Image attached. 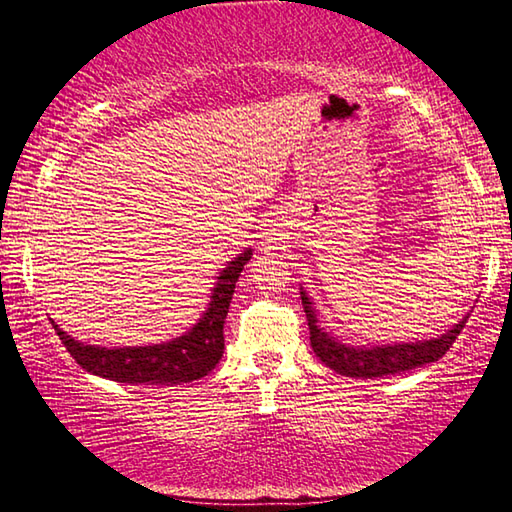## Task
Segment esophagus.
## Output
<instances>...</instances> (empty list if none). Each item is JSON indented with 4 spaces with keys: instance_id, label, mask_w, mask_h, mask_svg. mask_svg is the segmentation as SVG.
Listing matches in <instances>:
<instances>
[{
    "instance_id": "obj_1",
    "label": "esophagus",
    "mask_w": 512,
    "mask_h": 512,
    "mask_svg": "<svg viewBox=\"0 0 512 512\" xmlns=\"http://www.w3.org/2000/svg\"><path fill=\"white\" fill-rule=\"evenodd\" d=\"M262 244H264L266 248H273V246L277 244V237H275V232H271V235H266V237H264V241H262Z\"/></svg>"
}]
</instances>
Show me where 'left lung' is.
Returning <instances> with one entry per match:
<instances>
[{"label":"left lung","mask_w":512,"mask_h":512,"mask_svg":"<svg viewBox=\"0 0 512 512\" xmlns=\"http://www.w3.org/2000/svg\"><path fill=\"white\" fill-rule=\"evenodd\" d=\"M302 307H305L307 323H309V339L316 357L325 363L327 368L345 377L357 379H375L386 375H397V372L413 370L424 363H433L443 359V354L452 348L454 341L461 334L470 314L463 316L458 323L447 329L445 334L436 339H424L413 343H388V345H350L336 339L334 334L325 332L318 325V311L314 302L307 296V291L300 287Z\"/></svg>","instance_id":"left-lung-1"}]
</instances>
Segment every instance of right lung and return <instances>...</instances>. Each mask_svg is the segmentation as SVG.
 <instances>
[{"mask_svg":"<svg viewBox=\"0 0 512 512\" xmlns=\"http://www.w3.org/2000/svg\"><path fill=\"white\" fill-rule=\"evenodd\" d=\"M250 255H253V250L246 248L244 253H239L232 262L225 264L216 277L210 302H207V309L198 318V323L183 336H176L167 343L135 345V348L131 345L128 348H101V345H88L72 339L54 320H51V325H54L60 341L76 363L92 375L133 386L187 384V381L205 377L223 357V323L228 316L237 280Z\"/></svg>","mask_w":512,"mask_h":512,"instance_id":"1","label":"right lung"}]
</instances>
